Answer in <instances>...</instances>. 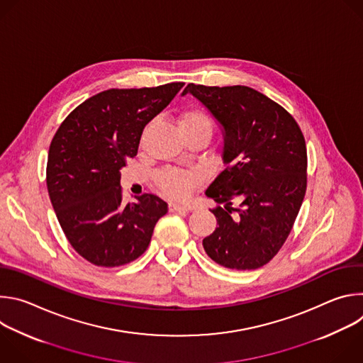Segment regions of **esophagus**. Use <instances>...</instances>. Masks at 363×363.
<instances>
[{
	"label": "esophagus",
	"mask_w": 363,
	"mask_h": 363,
	"mask_svg": "<svg viewBox=\"0 0 363 363\" xmlns=\"http://www.w3.org/2000/svg\"><path fill=\"white\" fill-rule=\"evenodd\" d=\"M168 206H169V211L171 213H188V211L192 210V206L177 203V202H169Z\"/></svg>",
	"instance_id": "esophagus-1"
}]
</instances>
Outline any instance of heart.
I'll return each instance as SVG.
<instances>
[{
	"mask_svg": "<svg viewBox=\"0 0 363 363\" xmlns=\"http://www.w3.org/2000/svg\"><path fill=\"white\" fill-rule=\"evenodd\" d=\"M178 128L181 133L201 132L211 136L213 119L203 109L191 106L178 116ZM202 179L198 172H184L177 169H165L158 174L157 184L168 195L174 198H186L192 192L194 186Z\"/></svg>",
	"mask_w": 363,
	"mask_h": 363,
	"instance_id": "1",
	"label": "heart"
}]
</instances>
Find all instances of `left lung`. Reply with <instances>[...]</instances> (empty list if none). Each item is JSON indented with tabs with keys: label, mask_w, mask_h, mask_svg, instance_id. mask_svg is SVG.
I'll use <instances>...</instances> for the list:
<instances>
[{
	"label": "left lung",
	"mask_w": 363,
	"mask_h": 363,
	"mask_svg": "<svg viewBox=\"0 0 363 363\" xmlns=\"http://www.w3.org/2000/svg\"><path fill=\"white\" fill-rule=\"evenodd\" d=\"M186 93L224 135L225 169L205 191L218 203L211 210L218 227L202 240L203 250L223 267L260 269L287 240L306 194L304 136L284 108L251 87L189 83Z\"/></svg>",
	"instance_id": "8db88e82"
}]
</instances>
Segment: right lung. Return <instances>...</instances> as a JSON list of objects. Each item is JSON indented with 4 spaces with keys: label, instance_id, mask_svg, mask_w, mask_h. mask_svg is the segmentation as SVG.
I'll return each mask as SVG.
<instances>
[{
    "label": "right lung",
    "instance_id": "add662e5",
    "mask_svg": "<svg viewBox=\"0 0 363 363\" xmlns=\"http://www.w3.org/2000/svg\"><path fill=\"white\" fill-rule=\"evenodd\" d=\"M182 82L109 89L79 105L50 143L47 189L72 247L99 267H119L142 255L155 224L168 213L160 196L123 203L121 169L136 157L143 128L161 113Z\"/></svg>",
    "mask_w": 363,
    "mask_h": 363
}]
</instances>
